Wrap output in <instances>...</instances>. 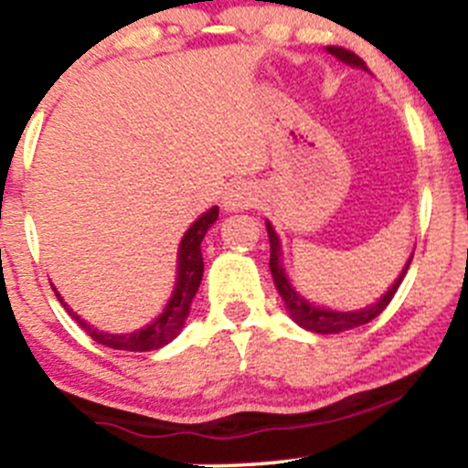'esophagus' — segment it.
Masks as SVG:
<instances>
[{
  "label": "esophagus",
  "mask_w": 468,
  "mask_h": 468,
  "mask_svg": "<svg viewBox=\"0 0 468 468\" xmlns=\"http://www.w3.org/2000/svg\"><path fill=\"white\" fill-rule=\"evenodd\" d=\"M256 204V192H253L251 186L247 183H238V186H230L229 190L224 192L221 197V207L226 212H238V210H247Z\"/></svg>",
  "instance_id": "esophagus-1"
}]
</instances>
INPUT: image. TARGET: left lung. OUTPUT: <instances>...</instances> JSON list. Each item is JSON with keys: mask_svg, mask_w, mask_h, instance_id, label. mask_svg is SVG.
Here are the masks:
<instances>
[{"mask_svg": "<svg viewBox=\"0 0 468 468\" xmlns=\"http://www.w3.org/2000/svg\"><path fill=\"white\" fill-rule=\"evenodd\" d=\"M325 51H328L330 56H335L337 60H342L344 65H351V68L369 72L365 65V60H362L360 56L353 54V51L342 49V47H325ZM264 226H267L269 251H271L269 253V269H271L273 285H276L278 294H281L282 303H285L287 314H290L292 322L299 324L301 328L310 330V333H317V335H337V333H344V330H353V328H357V325L374 322L382 310L389 305V301L394 299L396 290H399V285L403 282L405 273H408L410 262H412V256H414V253H410L408 262L403 264V269H400L399 276L394 278V282L387 287V292L380 296L378 301H376V303L365 305V308H360V310H333V308H325V305H317L314 301L301 296V292H296V287L292 285L290 278H287L285 264H282L281 238H278V233L273 230L271 221L267 219L264 221Z\"/></svg>", "mask_w": 468, "mask_h": 468, "instance_id": "8db88e82", "label": "left lung"}]
</instances>
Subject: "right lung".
<instances>
[{
	"label": "right lung",
	"instance_id": "right-lung-1",
	"mask_svg": "<svg viewBox=\"0 0 468 468\" xmlns=\"http://www.w3.org/2000/svg\"><path fill=\"white\" fill-rule=\"evenodd\" d=\"M217 217H219V207L212 206L207 207L204 215H199L195 221H192V226L186 230L181 242H178L176 278H174L172 296H169L163 313H160L154 322L143 325L140 330H133V333H106V330L94 328V325H90V322H86L81 314H77L68 303H65V299L58 294L54 282H51V287H54L60 305L68 310L69 317L81 325L94 342L101 344V346L115 348V351H133V353L155 351V348L167 346V344L172 342V339H176L178 333L186 328L187 317H190L192 299H195V294L199 292L201 278H204L201 242H204L210 226L217 221Z\"/></svg>",
	"mask_w": 468,
	"mask_h": 468
}]
</instances>
